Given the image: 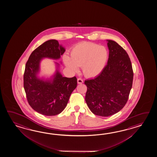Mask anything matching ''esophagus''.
<instances>
[{
  "instance_id": "34e87169",
  "label": "esophagus",
  "mask_w": 157,
  "mask_h": 157,
  "mask_svg": "<svg viewBox=\"0 0 157 157\" xmlns=\"http://www.w3.org/2000/svg\"><path fill=\"white\" fill-rule=\"evenodd\" d=\"M77 83L78 84H81V83H83V80H82L81 78H77Z\"/></svg>"
}]
</instances>
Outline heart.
<instances>
[{
    "label": "heart",
    "instance_id": "b5f03b06",
    "mask_svg": "<svg viewBox=\"0 0 157 157\" xmlns=\"http://www.w3.org/2000/svg\"><path fill=\"white\" fill-rule=\"evenodd\" d=\"M108 59L107 49L91 43H81L72 48L70 57H63L66 67L73 72H77L82 67L83 73L87 77H95L103 70Z\"/></svg>",
    "mask_w": 157,
    "mask_h": 157
}]
</instances>
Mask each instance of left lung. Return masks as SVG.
<instances>
[{"label": "left lung", "mask_w": 157, "mask_h": 157, "mask_svg": "<svg viewBox=\"0 0 157 157\" xmlns=\"http://www.w3.org/2000/svg\"><path fill=\"white\" fill-rule=\"evenodd\" d=\"M109 58L97 77L87 80L85 101L94 114L108 117L118 112L127 103L133 81L130 59L123 48L107 40Z\"/></svg>", "instance_id": "obj_1"}]
</instances>
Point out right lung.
<instances>
[{"instance_id":"obj_1","label":"right lung","mask_w":157,"mask_h":157,"mask_svg":"<svg viewBox=\"0 0 157 157\" xmlns=\"http://www.w3.org/2000/svg\"><path fill=\"white\" fill-rule=\"evenodd\" d=\"M65 48L54 39L48 40L31 54L25 66L24 86L27 99L33 110L47 116L60 113L66 107L71 94L77 86L76 77H63L60 64L49 78L40 77V63L44 58L60 59Z\"/></svg>"}]
</instances>
